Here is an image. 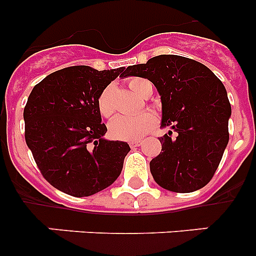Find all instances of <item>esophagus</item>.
<instances>
[{"label":"esophagus","instance_id":"34e87169","mask_svg":"<svg viewBox=\"0 0 256 256\" xmlns=\"http://www.w3.org/2000/svg\"><path fill=\"white\" fill-rule=\"evenodd\" d=\"M141 144H142V141H130V148H138V146H141Z\"/></svg>","mask_w":256,"mask_h":256}]
</instances>
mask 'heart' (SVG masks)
<instances>
[{
	"mask_svg": "<svg viewBox=\"0 0 256 256\" xmlns=\"http://www.w3.org/2000/svg\"><path fill=\"white\" fill-rule=\"evenodd\" d=\"M128 86L136 94L144 97L150 96L152 83L146 78L133 76L128 80ZM97 108L104 118H112L115 114L114 86L110 84L101 91L97 97ZM158 119L151 112H141L136 115H120L110 123V133L114 138L122 141H137L150 133L156 126Z\"/></svg>",
	"mask_w": 256,
	"mask_h": 256,
	"instance_id": "obj_1",
	"label": "heart"
}]
</instances>
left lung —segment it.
<instances>
[{
	"mask_svg": "<svg viewBox=\"0 0 256 256\" xmlns=\"http://www.w3.org/2000/svg\"><path fill=\"white\" fill-rule=\"evenodd\" d=\"M148 78L162 105V152L150 162L155 182L180 194L202 188L212 180L230 140V104L220 79L192 58L160 55L133 65L123 76Z\"/></svg>",
	"mask_w": 256,
	"mask_h": 256,
	"instance_id": "1",
	"label": "left lung"
}]
</instances>
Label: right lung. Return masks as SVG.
I'll list each match as a JSON object with an SVG mask.
<instances>
[{"mask_svg":"<svg viewBox=\"0 0 256 256\" xmlns=\"http://www.w3.org/2000/svg\"><path fill=\"white\" fill-rule=\"evenodd\" d=\"M124 68L86 65L54 72L34 86L24 108L26 142L44 180L68 195L91 196L108 187L123 169L130 144L102 138L97 97Z\"/></svg>","mask_w":256,"mask_h":256,"instance_id":"add662e5","label":"right lung"}]
</instances>
